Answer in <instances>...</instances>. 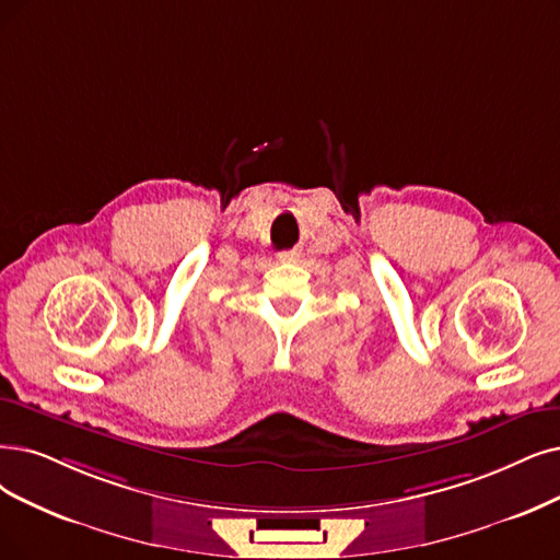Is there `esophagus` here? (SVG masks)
Listing matches in <instances>:
<instances>
[{
  "mask_svg": "<svg viewBox=\"0 0 560 560\" xmlns=\"http://www.w3.org/2000/svg\"><path fill=\"white\" fill-rule=\"evenodd\" d=\"M299 257H301L299 250H284V253L278 255V259H280V261H287V264H289V261H299Z\"/></svg>",
  "mask_w": 560,
  "mask_h": 560,
  "instance_id": "34e87169",
  "label": "esophagus"
}]
</instances>
